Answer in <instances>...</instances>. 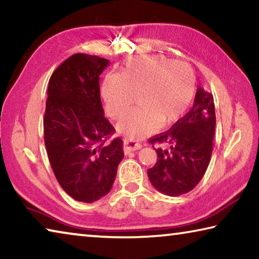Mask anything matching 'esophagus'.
I'll return each mask as SVG.
<instances>
[{
  "label": "esophagus",
  "mask_w": 259,
  "mask_h": 259,
  "mask_svg": "<svg viewBox=\"0 0 259 259\" xmlns=\"http://www.w3.org/2000/svg\"><path fill=\"white\" fill-rule=\"evenodd\" d=\"M142 147L139 143L135 142L133 139H129V138H124L123 139V151L125 154H128L130 152H134V151H137L139 148Z\"/></svg>",
  "instance_id": "1"
}]
</instances>
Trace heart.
<instances>
[{"label":"heart","mask_w":259,"mask_h":259,"mask_svg":"<svg viewBox=\"0 0 259 259\" xmlns=\"http://www.w3.org/2000/svg\"><path fill=\"white\" fill-rule=\"evenodd\" d=\"M138 95L140 105L125 115L119 130L138 138L178 121L190 108L195 95V75L187 63L163 56L133 58L120 74H108L102 96L112 119H121Z\"/></svg>","instance_id":"1"}]
</instances>
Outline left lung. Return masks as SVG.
Instances as JSON below:
<instances>
[{"label":"left lung","instance_id":"obj_1","mask_svg":"<svg viewBox=\"0 0 259 259\" xmlns=\"http://www.w3.org/2000/svg\"><path fill=\"white\" fill-rule=\"evenodd\" d=\"M214 126L212 95L199 88L191 111L168 131L148 139L152 145L162 146L155 148L157 161L147 170L157 191L178 196L198 185L211 159Z\"/></svg>","mask_w":259,"mask_h":259}]
</instances>
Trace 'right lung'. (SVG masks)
Returning a JSON list of instances; mask_svg holds the SVG:
<instances>
[{"label": "right lung", "instance_id": "add662e5", "mask_svg": "<svg viewBox=\"0 0 259 259\" xmlns=\"http://www.w3.org/2000/svg\"><path fill=\"white\" fill-rule=\"evenodd\" d=\"M109 61L75 54L52 73L43 117L45 144L51 168L63 190L91 203L111 191L123 159L121 138L104 116L99 75Z\"/></svg>", "mask_w": 259, "mask_h": 259}]
</instances>
